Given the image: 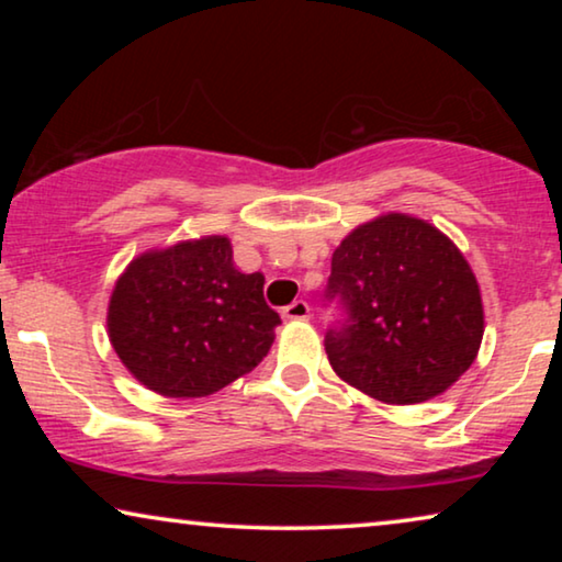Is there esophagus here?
I'll use <instances>...</instances> for the list:
<instances>
[{
  "label": "esophagus",
  "instance_id": "1",
  "mask_svg": "<svg viewBox=\"0 0 562 562\" xmlns=\"http://www.w3.org/2000/svg\"><path fill=\"white\" fill-rule=\"evenodd\" d=\"M283 317H286V319H306V317H310V304H306L304 299H296V302L283 306Z\"/></svg>",
  "mask_w": 562,
  "mask_h": 562
}]
</instances>
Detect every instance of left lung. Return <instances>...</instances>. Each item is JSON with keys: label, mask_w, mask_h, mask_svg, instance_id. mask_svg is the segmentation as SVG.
<instances>
[{"label": "left lung", "mask_w": 562, "mask_h": 562, "mask_svg": "<svg viewBox=\"0 0 562 562\" xmlns=\"http://www.w3.org/2000/svg\"><path fill=\"white\" fill-rule=\"evenodd\" d=\"M325 333L335 373L389 404L442 394L475 360L483 337L481 291L463 252L406 214L360 225L333 252Z\"/></svg>", "instance_id": "obj_1"}]
</instances>
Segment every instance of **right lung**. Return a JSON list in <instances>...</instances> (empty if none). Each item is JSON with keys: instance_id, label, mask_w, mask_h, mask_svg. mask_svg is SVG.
Returning a JSON list of instances; mask_svg holds the SVG:
<instances>
[{"instance_id": "obj_1", "label": "right lung", "mask_w": 562, "mask_h": 562, "mask_svg": "<svg viewBox=\"0 0 562 562\" xmlns=\"http://www.w3.org/2000/svg\"><path fill=\"white\" fill-rule=\"evenodd\" d=\"M263 273H240L227 237L145 252L112 291V348L145 386L173 398L206 396L250 373L281 325Z\"/></svg>"}]
</instances>
